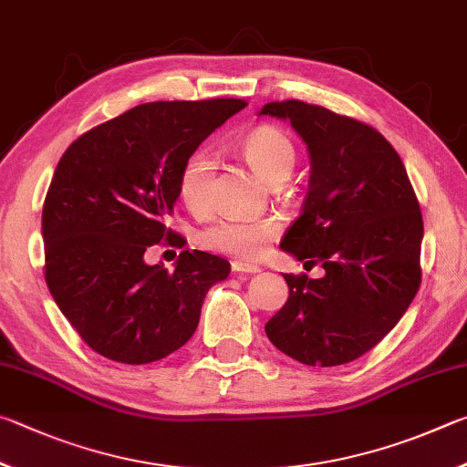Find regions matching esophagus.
I'll return each mask as SVG.
<instances>
[{"mask_svg": "<svg viewBox=\"0 0 467 467\" xmlns=\"http://www.w3.org/2000/svg\"><path fill=\"white\" fill-rule=\"evenodd\" d=\"M232 271L238 275H254L260 271V268L256 265H248V263H240V260H234Z\"/></svg>", "mask_w": 467, "mask_h": 467, "instance_id": "esophagus-1", "label": "esophagus"}]
</instances>
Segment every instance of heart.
<instances>
[{
    "label": "heart",
    "mask_w": 467,
    "mask_h": 467,
    "mask_svg": "<svg viewBox=\"0 0 467 467\" xmlns=\"http://www.w3.org/2000/svg\"><path fill=\"white\" fill-rule=\"evenodd\" d=\"M244 160L268 184H283L296 168V145L285 130L276 127H258L242 139ZM215 171V161L207 150H196L188 155L178 174V194L188 209L202 211L209 202V188ZM279 234L275 219L238 221L221 219L201 234V244L221 254L256 258L265 246Z\"/></svg>",
    "instance_id": "1"
}]
</instances>
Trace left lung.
I'll return each mask as SVG.
<instances>
[{
  "instance_id": "obj_1",
  "label": "left lung",
  "mask_w": 467,
  "mask_h": 467,
  "mask_svg": "<svg viewBox=\"0 0 467 467\" xmlns=\"http://www.w3.org/2000/svg\"><path fill=\"white\" fill-rule=\"evenodd\" d=\"M260 114L289 119L307 143L304 211L281 248L326 271L283 275L289 299L266 337L304 365L350 363L388 337L420 287L419 199L398 151L367 122L301 100L268 102Z\"/></svg>"
}]
</instances>
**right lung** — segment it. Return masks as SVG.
I'll return each mask as SVG.
<instances>
[{"mask_svg":"<svg viewBox=\"0 0 467 467\" xmlns=\"http://www.w3.org/2000/svg\"><path fill=\"white\" fill-rule=\"evenodd\" d=\"M246 100L147 102L78 137L43 204L45 281L79 338L110 361L145 365L178 350L199 326L229 263L182 250L174 271L145 265L155 244L182 248L166 227L188 155Z\"/></svg>","mask_w":467,"mask_h":467,"instance_id":"add662e5","label":"right lung"}]
</instances>
